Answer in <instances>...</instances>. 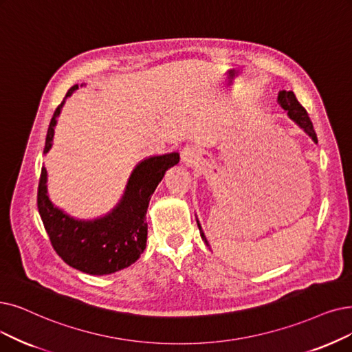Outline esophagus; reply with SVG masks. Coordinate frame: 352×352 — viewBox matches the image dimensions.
<instances>
[{"label":"esophagus","mask_w":352,"mask_h":352,"mask_svg":"<svg viewBox=\"0 0 352 352\" xmlns=\"http://www.w3.org/2000/svg\"><path fill=\"white\" fill-rule=\"evenodd\" d=\"M180 159L185 164H193L196 162V159H198V153H196V150L192 147H185L184 150H182Z\"/></svg>","instance_id":"1"}]
</instances>
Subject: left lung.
Segmentation results:
<instances>
[{
  "mask_svg": "<svg viewBox=\"0 0 352 352\" xmlns=\"http://www.w3.org/2000/svg\"><path fill=\"white\" fill-rule=\"evenodd\" d=\"M277 104L282 107L286 112L287 116L292 121L296 122L299 127L312 138V142L318 144V137H316V133L314 130V125H312V121L311 118H309L306 109L299 104V101L296 100V95H294L292 91H280L278 95H277ZM196 222H198V228H199V232H201V236L202 240L205 241V244L209 247V243L206 240V236L204 234V230L201 227V223L198 221V218H196Z\"/></svg>",
  "mask_w": 352,
  "mask_h": 352,
  "instance_id": "8db88e82",
  "label": "left lung"
}]
</instances>
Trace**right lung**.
<instances>
[{
    "mask_svg": "<svg viewBox=\"0 0 352 352\" xmlns=\"http://www.w3.org/2000/svg\"><path fill=\"white\" fill-rule=\"evenodd\" d=\"M78 88V85L70 88L62 104L56 108L46 135L45 153H49L53 146L54 127L66 98ZM179 159V153L173 151L138 162L118 204L108 214L94 219L75 218L56 206L47 192V170L45 166L41 167L37 208L59 257L74 269L92 276L116 273L135 263L146 250V214L151 195L166 170L177 164Z\"/></svg>",
    "mask_w": 352,
    "mask_h": 352,
    "instance_id": "1",
    "label": "right lung"
}]
</instances>
